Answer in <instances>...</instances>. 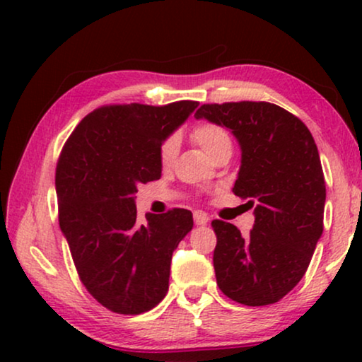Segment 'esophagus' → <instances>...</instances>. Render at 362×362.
Masks as SVG:
<instances>
[{"label":"esophagus","mask_w":362,"mask_h":362,"mask_svg":"<svg viewBox=\"0 0 362 362\" xmlns=\"http://www.w3.org/2000/svg\"><path fill=\"white\" fill-rule=\"evenodd\" d=\"M194 222L196 226H206L209 222V216L204 211H194Z\"/></svg>","instance_id":"obj_1"}]
</instances>
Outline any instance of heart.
Segmentation results:
<instances>
[{
  "label": "heart",
  "mask_w": 362,
  "mask_h": 362,
  "mask_svg": "<svg viewBox=\"0 0 362 362\" xmlns=\"http://www.w3.org/2000/svg\"><path fill=\"white\" fill-rule=\"evenodd\" d=\"M192 141L197 146H201V150L206 153L207 156H212L222 148L230 146V136L224 128L216 125V123H199L192 128L191 132ZM177 136L171 135L165 138V141L160 146V161L163 166H170L177 155Z\"/></svg>",
  "instance_id": "obj_1"
}]
</instances>
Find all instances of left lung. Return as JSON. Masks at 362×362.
Listing matches in <instances>:
<instances>
[{
  "instance_id": "1",
  "label": "left lung",
  "mask_w": 362,
  "mask_h": 362,
  "mask_svg": "<svg viewBox=\"0 0 362 362\" xmlns=\"http://www.w3.org/2000/svg\"><path fill=\"white\" fill-rule=\"evenodd\" d=\"M194 117L237 138L242 161L232 191L255 214L245 237L212 221L217 285L237 303H276L303 279L323 234L326 185L316 143L298 117L269 102L204 103Z\"/></svg>"
}]
</instances>
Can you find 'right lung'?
Masks as SVG:
<instances>
[{
    "mask_svg": "<svg viewBox=\"0 0 362 362\" xmlns=\"http://www.w3.org/2000/svg\"><path fill=\"white\" fill-rule=\"evenodd\" d=\"M199 105H105L83 118L56 168L59 226L78 279L113 313L155 308L170 286L173 252L192 229L187 209L136 221L138 186L160 180V146Z\"/></svg>",
    "mask_w": 362,
    "mask_h": 362,
    "instance_id": "right-lung-1",
    "label": "right lung"
}]
</instances>
